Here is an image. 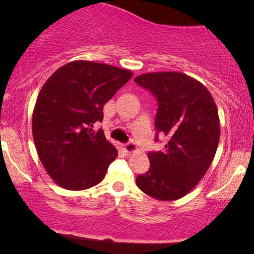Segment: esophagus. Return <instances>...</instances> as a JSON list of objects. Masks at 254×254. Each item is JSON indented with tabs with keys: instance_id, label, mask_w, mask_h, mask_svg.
<instances>
[{
	"instance_id": "esophagus-1",
	"label": "esophagus",
	"mask_w": 254,
	"mask_h": 254,
	"mask_svg": "<svg viewBox=\"0 0 254 254\" xmlns=\"http://www.w3.org/2000/svg\"><path fill=\"white\" fill-rule=\"evenodd\" d=\"M123 148H124V150L127 151V153H133V151H136V145L132 143V142H129V143H127V144H124L123 145Z\"/></svg>"
}]
</instances>
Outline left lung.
<instances>
[{
  "instance_id": "8db88e82",
  "label": "left lung",
  "mask_w": 254,
  "mask_h": 254,
  "mask_svg": "<svg viewBox=\"0 0 254 254\" xmlns=\"http://www.w3.org/2000/svg\"><path fill=\"white\" fill-rule=\"evenodd\" d=\"M135 82L155 95V129L168 138L164 150L148 153L150 167L136 178V184L155 199L177 200L197 186L216 154V104L203 83L183 72H148L135 77Z\"/></svg>"
}]
</instances>
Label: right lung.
<instances>
[{
    "label": "right lung",
    "mask_w": 254,
    "mask_h": 254,
    "mask_svg": "<svg viewBox=\"0 0 254 254\" xmlns=\"http://www.w3.org/2000/svg\"><path fill=\"white\" fill-rule=\"evenodd\" d=\"M132 72L110 64L74 61L43 84L32 116L40 161L57 185L80 191L104 179L118 151L93 124L103 122L104 105Z\"/></svg>",
    "instance_id": "obj_1"
}]
</instances>
